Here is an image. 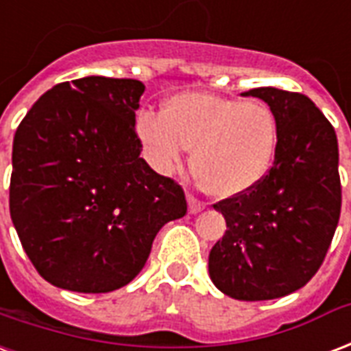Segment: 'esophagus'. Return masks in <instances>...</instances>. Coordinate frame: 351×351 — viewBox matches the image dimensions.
Instances as JSON below:
<instances>
[{
  "instance_id": "1",
  "label": "esophagus",
  "mask_w": 351,
  "mask_h": 351,
  "mask_svg": "<svg viewBox=\"0 0 351 351\" xmlns=\"http://www.w3.org/2000/svg\"><path fill=\"white\" fill-rule=\"evenodd\" d=\"M204 202L201 201H197L195 197H188V210H189V214H199L201 210H204Z\"/></svg>"
}]
</instances>
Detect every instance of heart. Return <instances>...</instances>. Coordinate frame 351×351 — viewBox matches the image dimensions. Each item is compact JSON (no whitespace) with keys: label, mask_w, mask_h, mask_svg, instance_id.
<instances>
[{"label":"heart","mask_w":351,"mask_h":351,"mask_svg":"<svg viewBox=\"0 0 351 351\" xmlns=\"http://www.w3.org/2000/svg\"><path fill=\"white\" fill-rule=\"evenodd\" d=\"M136 132L150 165L171 173L193 150L189 167L208 195L228 199L261 182L277 149V121L258 100L180 93L163 104L162 115H137Z\"/></svg>","instance_id":"heart-1"}]
</instances>
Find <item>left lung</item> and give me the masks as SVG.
Returning a JSON list of instances; mask_svg holds the SVG:
<instances>
[{"label":"left lung","instance_id":"left-lung-1","mask_svg":"<svg viewBox=\"0 0 351 351\" xmlns=\"http://www.w3.org/2000/svg\"><path fill=\"white\" fill-rule=\"evenodd\" d=\"M277 149L268 175L241 195L214 204L227 230L208 256L210 279L228 298L264 301L305 287L326 258L341 217L337 134L311 98L258 87Z\"/></svg>","mask_w":351,"mask_h":351}]
</instances>
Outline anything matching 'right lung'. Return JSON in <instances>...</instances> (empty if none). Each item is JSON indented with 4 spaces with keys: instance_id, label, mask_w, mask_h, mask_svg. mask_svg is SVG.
I'll list each match as a JSON object with an SVG mask.
<instances>
[{
    "instance_id": "obj_1",
    "label": "right lung",
    "mask_w": 351,
    "mask_h": 351,
    "mask_svg": "<svg viewBox=\"0 0 351 351\" xmlns=\"http://www.w3.org/2000/svg\"><path fill=\"white\" fill-rule=\"evenodd\" d=\"M137 80L59 83L23 117L12 143L9 208L33 266L53 287L102 294L145 266L184 189L143 160Z\"/></svg>"
}]
</instances>
